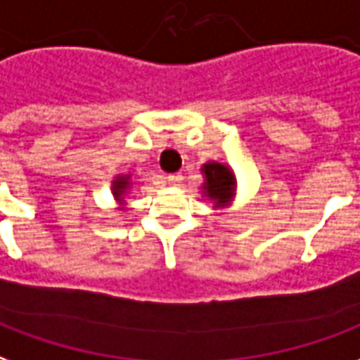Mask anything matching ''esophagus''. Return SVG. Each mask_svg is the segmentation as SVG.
Wrapping results in <instances>:
<instances>
[{
    "instance_id": "34e87169",
    "label": "esophagus",
    "mask_w": 360,
    "mask_h": 360,
    "mask_svg": "<svg viewBox=\"0 0 360 360\" xmlns=\"http://www.w3.org/2000/svg\"><path fill=\"white\" fill-rule=\"evenodd\" d=\"M182 180H184V176L180 174V172H176V174H169V176H167V182H169V186H174V188L182 186Z\"/></svg>"
}]
</instances>
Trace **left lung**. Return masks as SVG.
Returning <instances> with one entry per match:
<instances>
[{"instance_id": "1", "label": "left lung", "mask_w": 360, "mask_h": 360, "mask_svg": "<svg viewBox=\"0 0 360 360\" xmlns=\"http://www.w3.org/2000/svg\"><path fill=\"white\" fill-rule=\"evenodd\" d=\"M203 184H201V198L211 201L214 209H228L234 203L238 180L234 170L226 162L207 161L201 167Z\"/></svg>"}]
</instances>
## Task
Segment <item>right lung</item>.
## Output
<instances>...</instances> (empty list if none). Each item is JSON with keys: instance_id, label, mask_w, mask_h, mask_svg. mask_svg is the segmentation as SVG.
Wrapping results in <instances>:
<instances>
[{"instance_id": "add662e5", "label": "right lung", "mask_w": 360, "mask_h": 360, "mask_svg": "<svg viewBox=\"0 0 360 360\" xmlns=\"http://www.w3.org/2000/svg\"><path fill=\"white\" fill-rule=\"evenodd\" d=\"M134 188V178L132 174H117L112 178L111 182V191H112V199L117 201L119 209L126 205V199L130 195V190Z\"/></svg>"}]
</instances>
